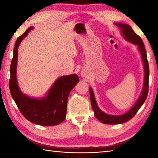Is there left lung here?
<instances>
[{
    "mask_svg": "<svg viewBox=\"0 0 158 158\" xmlns=\"http://www.w3.org/2000/svg\"><path fill=\"white\" fill-rule=\"evenodd\" d=\"M117 26L122 30V35L127 41H128L132 43L137 45L139 46V49L140 52L141 53L143 62L144 63V68H145V81H144V87L141 94V96H140L139 99L136 103L135 105L132 109H131L126 114L119 116H113L109 115L107 114L103 113L99 109L96 105L94 96L92 88H89V94H90V100H91V104L94 112V115L99 121L102 123L105 124H119L124 122H126L127 121L131 119L132 117L136 115L137 111L143 105L144 102L147 99V95H148L149 91V67L148 60H147V52L145 48V45L142 41L141 38L136 35L130 26L127 24H124V23H115Z\"/></svg>",
    "mask_w": 158,
    "mask_h": 158,
    "instance_id": "obj_1",
    "label": "left lung"
}]
</instances>
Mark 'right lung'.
Segmentation results:
<instances>
[{
    "label": "right lung",
    "mask_w": 158,
    "mask_h": 158,
    "mask_svg": "<svg viewBox=\"0 0 158 158\" xmlns=\"http://www.w3.org/2000/svg\"><path fill=\"white\" fill-rule=\"evenodd\" d=\"M32 28L26 30L15 42L10 66V92L19 111L26 119L41 126L58 125L66 118L68 97L72 89L79 82V77L75 74L60 77L46 98L43 99L29 98L20 92L16 79L18 48L22 39Z\"/></svg>",
    "instance_id": "add662e5"
}]
</instances>
